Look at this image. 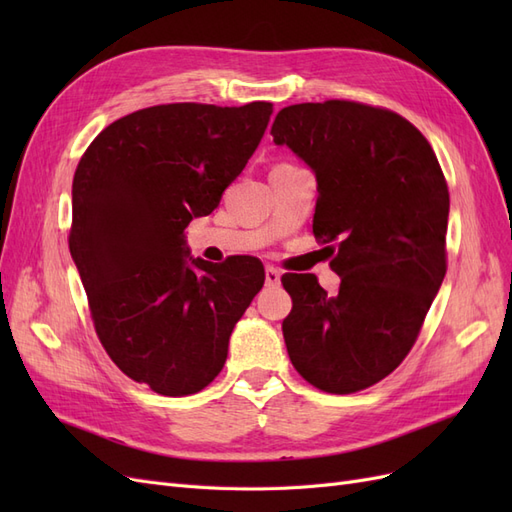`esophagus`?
<instances>
[{
  "mask_svg": "<svg viewBox=\"0 0 512 512\" xmlns=\"http://www.w3.org/2000/svg\"><path fill=\"white\" fill-rule=\"evenodd\" d=\"M265 282H267V286H280L282 273L277 271L275 267H267V269H265Z\"/></svg>",
  "mask_w": 512,
  "mask_h": 512,
  "instance_id": "obj_1",
  "label": "esophagus"
}]
</instances>
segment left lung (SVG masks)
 Listing matches in <instances>:
<instances>
[{
  "instance_id": "left-lung-1",
  "label": "left lung",
  "mask_w": 512,
  "mask_h": 512,
  "mask_svg": "<svg viewBox=\"0 0 512 512\" xmlns=\"http://www.w3.org/2000/svg\"><path fill=\"white\" fill-rule=\"evenodd\" d=\"M273 143L314 170V235L342 277L327 294L286 273L282 322L294 369L324 393L380 382L412 350L446 275L448 185L427 138L389 108L350 100L282 108Z\"/></svg>"
}]
</instances>
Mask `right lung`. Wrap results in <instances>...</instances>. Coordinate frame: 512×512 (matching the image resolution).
Wrapping results in <instances>:
<instances>
[{
	"mask_svg": "<svg viewBox=\"0 0 512 512\" xmlns=\"http://www.w3.org/2000/svg\"><path fill=\"white\" fill-rule=\"evenodd\" d=\"M271 102L141 108L104 128L76 166L70 254L100 344L166 397L203 391L265 284L254 256H188L183 230L220 205L252 158Z\"/></svg>",
	"mask_w": 512,
	"mask_h": 512,
	"instance_id": "1",
	"label": "right lung"
}]
</instances>
